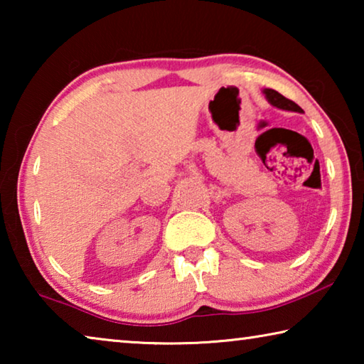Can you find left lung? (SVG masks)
Segmentation results:
<instances>
[{
    "label": "left lung",
    "instance_id": "1",
    "mask_svg": "<svg viewBox=\"0 0 364 364\" xmlns=\"http://www.w3.org/2000/svg\"><path fill=\"white\" fill-rule=\"evenodd\" d=\"M263 93H264V96H267V100H268L271 106L282 109V110H292V112H304L300 106H297V104H295L294 101L287 100V97H284L281 93H278V91L267 88V90H263Z\"/></svg>",
    "mask_w": 364,
    "mask_h": 364
}]
</instances>
